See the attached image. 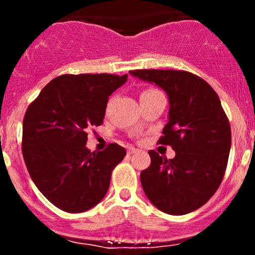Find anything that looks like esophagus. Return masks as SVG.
Here are the masks:
<instances>
[{"label": "esophagus", "instance_id": "1", "mask_svg": "<svg viewBox=\"0 0 255 255\" xmlns=\"http://www.w3.org/2000/svg\"><path fill=\"white\" fill-rule=\"evenodd\" d=\"M139 151H140L139 148H135V147H129V148H128V153H129V154L136 153V152H139Z\"/></svg>", "mask_w": 255, "mask_h": 255}]
</instances>
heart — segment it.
Wrapping results in <instances>:
<instances>
[{"label": "heart", "instance_id": "heart-1", "mask_svg": "<svg viewBox=\"0 0 255 255\" xmlns=\"http://www.w3.org/2000/svg\"><path fill=\"white\" fill-rule=\"evenodd\" d=\"M152 91H154V90H147V91H145V92H142V93H146V92H152Z\"/></svg>", "mask_w": 255, "mask_h": 255}]
</instances>
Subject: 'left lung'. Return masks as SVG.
<instances>
[{
  "instance_id": "1",
  "label": "left lung",
  "mask_w": 255,
  "mask_h": 255,
  "mask_svg": "<svg viewBox=\"0 0 255 255\" xmlns=\"http://www.w3.org/2000/svg\"><path fill=\"white\" fill-rule=\"evenodd\" d=\"M157 85L169 99L168 124L159 144L170 145L172 159L148 151L151 164L140 181L158 210L172 216L199 209L223 180L231 146L230 125L215 90L189 72L139 69L129 72Z\"/></svg>"
}]
</instances>
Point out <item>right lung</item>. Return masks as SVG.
Listing matches in <instances>:
<instances>
[{
    "label": "right lung",
    "mask_w": 255,
    "mask_h": 255,
    "mask_svg": "<svg viewBox=\"0 0 255 255\" xmlns=\"http://www.w3.org/2000/svg\"><path fill=\"white\" fill-rule=\"evenodd\" d=\"M127 74H64L40 91L22 122V156L40 193L58 209L79 213L107 194L111 171L126 150L86 147L87 128L103 124L108 99Z\"/></svg>",
    "instance_id": "right-lung-1"
}]
</instances>
